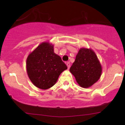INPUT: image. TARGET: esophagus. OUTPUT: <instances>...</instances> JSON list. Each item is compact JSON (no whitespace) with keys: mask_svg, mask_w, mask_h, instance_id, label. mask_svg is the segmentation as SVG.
I'll list each match as a JSON object with an SVG mask.
<instances>
[{"mask_svg":"<svg viewBox=\"0 0 125 125\" xmlns=\"http://www.w3.org/2000/svg\"><path fill=\"white\" fill-rule=\"evenodd\" d=\"M66 66H67V67H68V69H70V62H67L66 63Z\"/></svg>","mask_w":125,"mask_h":125,"instance_id":"34e87169","label":"esophagus"}]
</instances>
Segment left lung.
Here are the masks:
<instances>
[{"label":"left lung","instance_id":"1","mask_svg":"<svg viewBox=\"0 0 125 125\" xmlns=\"http://www.w3.org/2000/svg\"><path fill=\"white\" fill-rule=\"evenodd\" d=\"M70 71L77 83L87 88L99 80L102 68L95 52L91 49L82 48L79 50Z\"/></svg>","mask_w":125,"mask_h":125}]
</instances>
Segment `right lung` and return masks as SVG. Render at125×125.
Returning a JSON list of instances; mask_svg holds the SVG:
<instances>
[{"mask_svg": "<svg viewBox=\"0 0 125 125\" xmlns=\"http://www.w3.org/2000/svg\"><path fill=\"white\" fill-rule=\"evenodd\" d=\"M26 72L33 85L47 89L55 85L59 75L67 66L61 57L54 52V45L44 42L26 59Z\"/></svg>", "mask_w": 125, "mask_h": 125, "instance_id": "obj_1", "label": "right lung"}]
</instances>
